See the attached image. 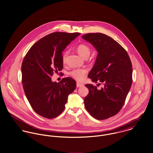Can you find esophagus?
Segmentation results:
<instances>
[{"label":"esophagus","mask_w":153,"mask_h":153,"mask_svg":"<svg viewBox=\"0 0 153 153\" xmlns=\"http://www.w3.org/2000/svg\"><path fill=\"white\" fill-rule=\"evenodd\" d=\"M82 86H83V85L82 83H79V82L76 83V87L77 88H79V87H81Z\"/></svg>","instance_id":"obj_1"}]
</instances>
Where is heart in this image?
Masks as SVG:
<instances>
[{"label":"heart","instance_id":"1","mask_svg":"<svg viewBox=\"0 0 153 153\" xmlns=\"http://www.w3.org/2000/svg\"><path fill=\"white\" fill-rule=\"evenodd\" d=\"M76 51L79 55L83 58L86 59L90 55L91 49L90 48L85 44H80L76 48ZM68 54V51H65L62 55V61L64 63L66 62ZM87 73V70L84 68H76L72 70L70 72V75L72 76L74 79L77 81H82L84 78L86 74Z\"/></svg>","mask_w":153,"mask_h":153}]
</instances>
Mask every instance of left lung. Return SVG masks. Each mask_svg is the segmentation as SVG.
Returning a JSON list of instances; mask_svg holds the SVG:
<instances>
[{
	"label": "left lung",
	"instance_id": "obj_1",
	"mask_svg": "<svg viewBox=\"0 0 153 153\" xmlns=\"http://www.w3.org/2000/svg\"><path fill=\"white\" fill-rule=\"evenodd\" d=\"M82 38L98 53L88 78L103 85L100 89L92 84L85 85L89 94L84 99V105L94 118L106 119L119 113L125 103L132 83L131 62L123 47L106 34L88 33Z\"/></svg>",
	"mask_w": 153,
	"mask_h": 153
}]
</instances>
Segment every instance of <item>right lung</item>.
<instances>
[{"instance_id":"1","label":"right lung","mask_w":153,"mask_h":153,"mask_svg":"<svg viewBox=\"0 0 153 153\" xmlns=\"http://www.w3.org/2000/svg\"><path fill=\"white\" fill-rule=\"evenodd\" d=\"M81 34L56 32L36 42L30 48L22 65V84L33 109L47 119L64 110L68 97L76 87L75 81L63 78L53 82L51 77L63 68L62 53Z\"/></svg>"}]
</instances>
